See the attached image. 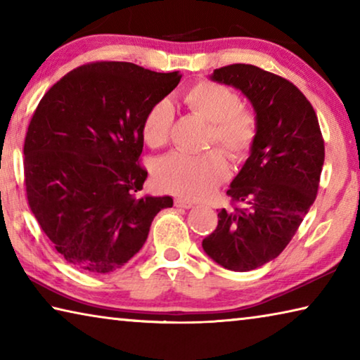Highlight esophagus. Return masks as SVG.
Here are the masks:
<instances>
[{"label":"esophagus","mask_w":360,"mask_h":360,"mask_svg":"<svg viewBox=\"0 0 360 360\" xmlns=\"http://www.w3.org/2000/svg\"><path fill=\"white\" fill-rule=\"evenodd\" d=\"M174 206H176V208L188 210V208H192L193 203L188 202V200H186V198H176V200H174Z\"/></svg>","instance_id":"obj_1"}]
</instances>
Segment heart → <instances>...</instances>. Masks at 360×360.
<instances>
[{
  "label": "heart",
  "mask_w": 360,
  "mask_h": 360,
  "mask_svg": "<svg viewBox=\"0 0 360 360\" xmlns=\"http://www.w3.org/2000/svg\"><path fill=\"white\" fill-rule=\"evenodd\" d=\"M188 111L210 122L208 144H219L236 163L245 162L259 136V119L251 108L241 106L240 98L227 85L198 81L182 94ZM174 109L168 100L152 105L144 114L141 131L152 149L165 148L172 136ZM230 165L222 150L212 149L200 155L173 152L155 163L154 179L162 191L186 200L208 197L227 181Z\"/></svg>",
  "instance_id": "1"
}]
</instances>
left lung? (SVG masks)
<instances>
[{
  "mask_svg": "<svg viewBox=\"0 0 360 360\" xmlns=\"http://www.w3.org/2000/svg\"><path fill=\"white\" fill-rule=\"evenodd\" d=\"M212 81L233 85L252 103L259 136L202 246L227 270L249 271L289 245L318 193L324 138L311 103L288 79L254 65L214 70Z\"/></svg>",
  "mask_w": 360,
  "mask_h": 360,
  "instance_id": "left-lung-1",
  "label": "left lung"
}]
</instances>
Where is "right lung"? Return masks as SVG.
<instances>
[{
	"instance_id": "add662e5",
	"label": "right lung",
	"mask_w": 360,
	"mask_h": 360,
	"mask_svg": "<svg viewBox=\"0 0 360 360\" xmlns=\"http://www.w3.org/2000/svg\"><path fill=\"white\" fill-rule=\"evenodd\" d=\"M182 75L129 62L70 71L42 96L23 146L30 210L57 252L87 273L114 271L143 248L172 197H139L143 119Z\"/></svg>"
}]
</instances>
